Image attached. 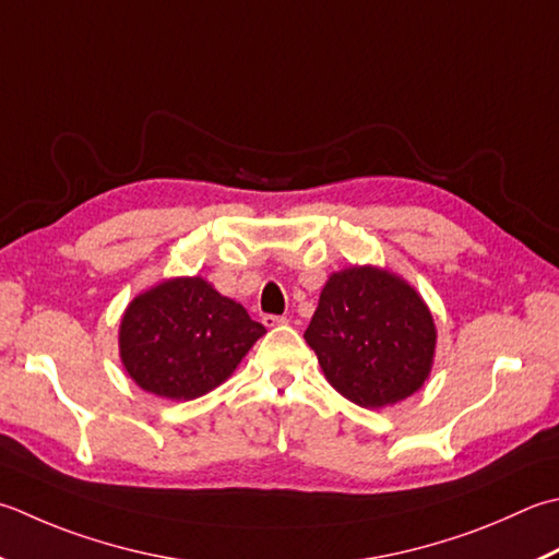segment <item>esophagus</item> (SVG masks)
Listing matches in <instances>:
<instances>
[{"label": "esophagus", "instance_id": "esophagus-1", "mask_svg": "<svg viewBox=\"0 0 559 559\" xmlns=\"http://www.w3.org/2000/svg\"><path fill=\"white\" fill-rule=\"evenodd\" d=\"M261 322H264L266 326H281V324H286L288 320H286V317H278V314H264V317H261Z\"/></svg>", "mask_w": 559, "mask_h": 559}]
</instances>
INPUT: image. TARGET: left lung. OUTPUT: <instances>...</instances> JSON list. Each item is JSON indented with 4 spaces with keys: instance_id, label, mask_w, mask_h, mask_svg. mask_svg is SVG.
<instances>
[{
    "instance_id": "8db88e82",
    "label": "left lung",
    "mask_w": 559,
    "mask_h": 559,
    "mask_svg": "<svg viewBox=\"0 0 559 559\" xmlns=\"http://www.w3.org/2000/svg\"><path fill=\"white\" fill-rule=\"evenodd\" d=\"M436 336L414 286L370 264L332 273L305 330L326 382L364 409L392 407L424 388Z\"/></svg>"
}]
</instances>
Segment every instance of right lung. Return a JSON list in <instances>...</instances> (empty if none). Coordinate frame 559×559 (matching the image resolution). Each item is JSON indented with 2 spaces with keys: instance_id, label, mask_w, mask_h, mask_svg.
Wrapping results in <instances>:
<instances>
[{
  "instance_id": "1",
  "label": "right lung",
  "mask_w": 559,
  "mask_h": 559,
  "mask_svg": "<svg viewBox=\"0 0 559 559\" xmlns=\"http://www.w3.org/2000/svg\"><path fill=\"white\" fill-rule=\"evenodd\" d=\"M264 334V324L213 283L179 276L128 302L118 326V354L138 388L186 402L223 385Z\"/></svg>"
}]
</instances>
